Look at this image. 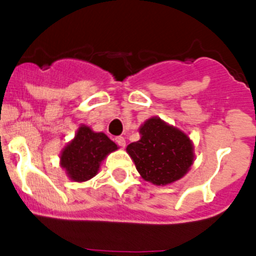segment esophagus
Here are the masks:
<instances>
[{
  "instance_id": "esophagus-1",
  "label": "esophagus",
  "mask_w": 256,
  "mask_h": 256,
  "mask_svg": "<svg viewBox=\"0 0 256 256\" xmlns=\"http://www.w3.org/2000/svg\"><path fill=\"white\" fill-rule=\"evenodd\" d=\"M115 142L118 144V146H121V147H125V144H126L125 138H124V136H118V138H115Z\"/></svg>"
}]
</instances>
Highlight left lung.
I'll return each instance as SVG.
<instances>
[{"label":"left lung","instance_id":"obj_1","mask_svg":"<svg viewBox=\"0 0 256 256\" xmlns=\"http://www.w3.org/2000/svg\"><path fill=\"white\" fill-rule=\"evenodd\" d=\"M141 138L126 147L144 180L157 186L168 184L187 174L193 164L190 138L158 118L140 128Z\"/></svg>","mask_w":256,"mask_h":256}]
</instances>
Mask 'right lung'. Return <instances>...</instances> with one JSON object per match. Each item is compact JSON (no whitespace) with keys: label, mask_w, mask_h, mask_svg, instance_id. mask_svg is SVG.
<instances>
[{"label":"right lung","mask_w":256,"mask_h":256,"mask_svg":"<svg viewBox=\"0 0 256 256\" xmlns=\"http://www.w3.org/2000/svg\"><path fill=\"white\" fill-rule=\"evenodd\" d=\"M115 150H118L116 144L105 134L94 132L82 125L74 140L62 152L60 164L72 180L84 182L98 174L102 160Z\"/></svg>","instance_id":"obj_1"}]
</instances>
